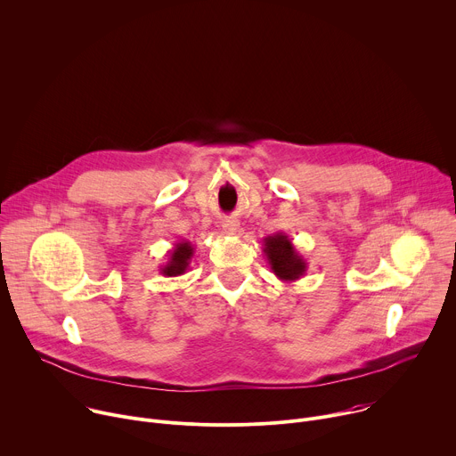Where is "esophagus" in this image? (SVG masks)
Here are the masks:
<instances>
[{
	"label": "esophagus",
	"mask_w": 456,
	"mask_h": 456,
	"mask_svg": "<svg viewBox=\"0 0 456 456\" xmlns=\"http://www.w3.org/2000/svg\"><path fill=\"white\" fill-rule=\"evenodd\" d=\"M222 229L225 231V234L229 236H236L240 232V222L234 218H227L222 222Z\"/></svg>",
	"instance_id": "obj_1"
}]
</instances>
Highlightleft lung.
I'll list each match as a JSON object with an SVG mask.
<instances>
[{
	"mask_svg": "<svg viewBox=\"0 0 456 456\" xmlns=\"http://www.w3.org/2000/svg\"><path fill=\"white\" fill-rule=\"evenodd\" d=\"M264 254L274 276L281 281H296L305 276L308 265L296 250L292 240L285 232H274L264 238Z\"/></svg>",
	"mask_w": 456,
	"mask_h": 456,
	"instance_id": "left-lung-1",
	"label": "left lung"
}]
</instances>
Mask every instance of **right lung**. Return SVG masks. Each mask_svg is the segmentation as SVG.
<instances>
[{"label":"right lung","instance_id":"add662e5","mask_svg":"<svg viewBox=\"0 0 456 456\" xmlns=\"http://www.w3.org/2000/svg\"><path fill=\"white\" fill-rule=\"evenodd\" d=\"M192 256H194V245L191 241L187 240L176 241L173 250H169L167 262L160 267V274L166 278H176L185 274Z\"/></svg>","mask_w":456,"mask_h":456}]
</instances>
